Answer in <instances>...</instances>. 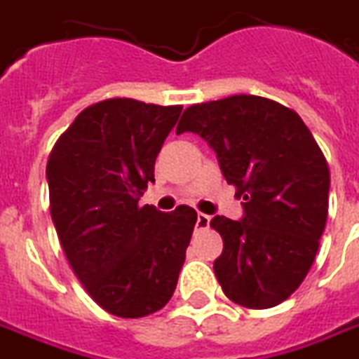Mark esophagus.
Instances as JSON below:
<instances>
[{"label": "esophagus", "instance_id": "esophagus-1", "mask_svg": "<svg viewBox=\"0 0 359 359\" xmlns=\"http://www.w3.org/2000/svg\"><path fill=\"white\" fill-rule=\"evenodd\" d=\"M210 226V217L205 215V213H198L196 215V229H208Z\"/></svg>", "mask_w": 359, "mask_h": 359}]
</instances>
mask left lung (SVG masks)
<instances>
[{
  "label": "left lung",
  "instance_id": "1",
  "mask_svg": "<svg viewBox=\"0 0 359 359\" xmlns=\"http://www.w3.org/2000/svg\"><path fill=\"white\" fill-rule=\"evenodd\" d=\"M194 133L217 154L243 217L211 219L223 238L213 269L226 298L247 309L285 302L309 273L327 219L326 157L290 108L257 95L193 104L176 133Z\"/></svg>",
  "mask_w": 359,
  "mask_h": 359
}]
</instances>
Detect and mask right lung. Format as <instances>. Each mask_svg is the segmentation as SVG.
<instances>
[{
	"label": "right lung",
	"mask_w": 359,
	"mask_h": 359,
	"mask_svg": "<svg viewBox=\"0 0 359 359\" xmlns=\"http://www.w3.org/2000/svg\"><path fill=\"white\" fill-rule=\"evenodd\" d=\"M183 107L107 99L76 116L46 165L50 215L97 305L121 318L163 309L176 290L196 211L138 205Z\"/></svg>",
	"instance_id": "1"
}]
</instances>
